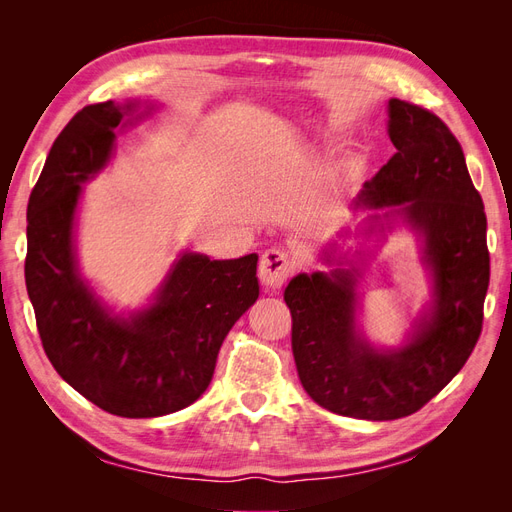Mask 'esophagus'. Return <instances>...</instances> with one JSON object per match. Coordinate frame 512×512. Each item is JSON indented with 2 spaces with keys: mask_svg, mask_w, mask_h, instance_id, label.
I'll list each match as a JSON object with an SVG mask.
<instances>
[{
  "mask_svg": "<svg viewBox=\"0 0 512 512\" xmlns=\"http://www.w3.org/2000/svg\"><path fill=\"white\" fill-rule=\"evenodd\" d=\"M294 271V260L288 252L277 250V247H271L260 258L258 265V275L260 282L267 288H282L286 284L288 277Z\"/></svg>",
  "mask_w": 512,
  "mask_h": 512,
  "instance_id": "obj_1",
  "label": "esophagus"
}]
</instances>
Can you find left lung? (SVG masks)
Here are the masks:
<instances>
[{
    "label": "left lung",
    "mask_w": 512,
    "mask_h": 512,
    "mask_svg": "<svg viewBox=\"0 0 512 512\" xmlns=\"http://www.w3.org/2000/svg\"><path fill=\"white\" fill-rule=\"evenodd\" d=\"M389 136L397 153L354 207H395L423 239L429 314L406 346L380 352L356 329V269L301 273L284 292L303 389L318 406L365 421L414 414L459 374L483 331L489 288L487 215L455 134L427 108L393 98Z\"/></svg>",
    "instance_id": "left-lung-1"
}]
</instances>
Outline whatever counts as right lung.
Listing matches in <instances>:
<instances>
[{"label": "right lung", "mask_w": 512, "mask_h": 512, "mask_svg": "<svg viewBox=\"0 0 512 512\" xmlns=\"http://www.w3.org/2000/svg\"><path fill=\"white\" fill-rule=\"evenodd\" d=\"M138 108L108 100L76 113L55 138L27 205L25 284L42 348L74 391L123 418L194 404L224 337L258 299L256 254L211 260L185 252L156 301L130 318L113 316L85 284L74 256L81 185L111 160L117 126Z\"/></svg>", "instance_id": "obj_1"}]
</instances>
